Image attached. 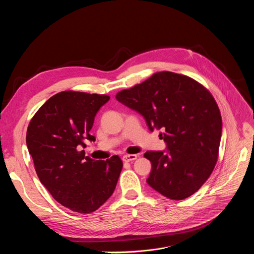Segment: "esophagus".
Here are the masks:
<instances>
[{"label": "esophagus", "mask_w": 254, "mask_h": 254, "mask_svg": "<svg viewBox=\"0 0 254 254\" xmlns=\"http://www.w3.org/2000/svg\"><path fill=\"white\" fill-rule=\"evenodd\" d=\"M136 158H137L136 155H125L123 157V161L124 162H131V161H134Z\"/></svg>", "instance_id": "1"}]
</instances>
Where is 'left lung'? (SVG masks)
<instances>
[{
	"label": "left lung",
	"mask_w": 254,
	"mask_h": 254,
	"mask_svg": "<svg viewBox=\"0 0 254 254\" xmlns=\"http://www.w3.org/2000/svg\"><path fill=\"white\" fill-rule=\"evenodd\" d=\"M116 98L140 114L150 130H164L167 151L143 155L152 163L147 183L172 200L196 193L214 170L222 133L219 107L210 91L189 76L162 71Z\"/></svg>",
	"instance_id": "obj_1"
}]
</instances>
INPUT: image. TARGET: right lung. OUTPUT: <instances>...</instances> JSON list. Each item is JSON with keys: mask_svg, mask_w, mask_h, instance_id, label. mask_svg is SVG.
Listing matches in <instances>:
<instances>
[{"mask_svg": "<svg viewBox=\"0 0 254 254\" xmlns=\"http://www.w3.org/2000/svg\"><path fill=\"white\" fill-rule=\"evenodd\" d=\"M104 94L62 91L50 97L32 118L26 142L40 182L64 207L91 213L110 198L123 162L85 157L81 147L94 141L89 133L99 108L110 100Z\"/></svg>", "mask_w": 254, "mask_h": 254, "instance_id": "add662e5", "label": "right lung"}]
</instances>
